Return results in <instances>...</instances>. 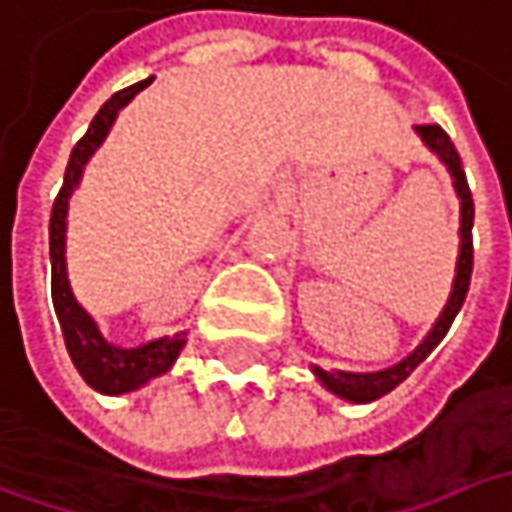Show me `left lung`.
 I'll use <instances>...</instances> for the list:
<instances>
[{
	"label": "left lung",
	"mask_w": 512,
	"mask_h": 512,
	"mask_svg": "<svg viewBox=\"0 0 512 512\" xmlns=\"http://www.w3.org/2000/svg\"><path fill=\"white\" fill-rule=\"evenodd\" d=\"M417 133L423 136V141L435 150L437 156L443 159V165L449 167L452 179H455V191L461 196V255H458V272H455V284H452V295H449V304L443 307V313L435 321L432 333L420 342V347L406 356L400 365L388 368V371H376V374H342V371H324L316 368V376L339 397H345L350 403H371L376 397L394 391L403 379H406L437 345L440 339L449 333L452 321L458 316V310L464 307L466 292H469V278H472V220H475V205H472V194H469V185H466L464 165H461V156L452 144V138L446 136V130L440 124H420Z\"/></svg>",
	"instance_id": "1"
}]
</instances>
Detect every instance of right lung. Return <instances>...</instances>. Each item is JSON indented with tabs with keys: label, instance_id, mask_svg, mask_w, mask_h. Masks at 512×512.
I'll return each mask as SVG.
<instances>
[{
	"label": "right lung",
	"instance_id": "add662e5",
	"mask_svg": "<svg viewBox=\"0 0 512 512\" xmlns=\"http://www.w3.org/2000/svg\"><path fill=\"white\" fill-rule=\"evenodd\" d=\"M153 77L138 80L133 86L115 92L106 101L98 115L92 118L86 136L80 138L69 156L66 176H63V188L54 199L51 208V223H48V246H51V289H54V310L63 327V339L69 347V356L75 362L80 376L101 394H127L138 385H144L147 379L165 374L167 368L176 362L179 350L185 345V333H176L173 339H156L150 345L133 347H115L101 336V330L95 327V321L86 316V310L80 307L72 295V286L66 278V208H69V196L75 191L77 179L83 173L86 159L95 153V147L101 144L118 115V109L133 101V95L141 92L144 86H150Z\"/></svg>",
	"mask_w": 512,
	"mask_h": 512
}]
</instances>
